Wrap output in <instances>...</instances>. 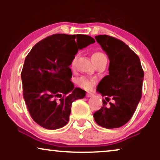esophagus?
I'll return each instance as SVG.
<instances>
[{"label":"esophagus","instance_id":"34e87169","mask_svg":"<svg viewBox=\"0 0 160 160\" xmlns=\"http://www.w3.org/2000/svg\"><path fill=\"white\" fill-rule=\"evenodd\" d=\"M92 95H93V94L92 92H86V96L87 97V98H89V97H92Z\"/></svg>","mask_w":160,"mask_h":160}]
</instances>
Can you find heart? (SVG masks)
I'll return each mask as SVG.
<instances>
[{
  "label": "heart",
  "mask_w": 160,
  "mask_h": 160,
  "mask_svg": "<svg viewBox=\"0 0 160 160\" xmlns=\"http://www.w3.org/2000/svg\"><path fill=\"white\" fill-rule=\"evenodd\" d=\"M104 57H106L102 52H94L92 54V59L93 62H96L98 60H100L101 58H104ZM77 59H78V56H75L72 60V63L71 65L74 66L76 63ZM77 83H78V86H80V87L83 88V89H89L90 88L92 87L93 83H94V81L92 79H89L88 78H86V77H81V78H78V80H77Z\"/></svg>",
  "instance_id": "1"
}]
</instances>
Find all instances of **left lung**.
<instances>
[{"label": "left lung", "mask_w": 160, "mask_h": 160, "mask_svg": "<svg viewBox=\"0 0 160 160\" xmlns=\"http://www.w3.org/2000/svg\"><path fill=\"white\" fill-rule=\"evenodd\" d=\"M95 38L107 53L110 65L109 74L97 87V92L105 97L103 107L93 117L102 127L120 128L132 118L140 102L144 71L140 58L122 40L106 34ZM110 98L113 102H109Z\"/></svg>", "instance_id": "left-lung-1"}]
</instances>
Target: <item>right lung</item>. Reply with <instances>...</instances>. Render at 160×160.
<instances>
[{"mask_svg": "<svg viewBox=\"0 0 160 160\" xmlns=\"http://www.w3.org/2000/svg\"><path fill=\"white\" fill-rule=\"evenodd\" d=\"M94 43L84 34H56L38 42L28 54L21 74L23 97L32 118L43 128L65 126L72 102L86 95L71 81L70 65L78 49Z\"/></svg>", "mask_w": 160, "mask_h": 160, "instance_id": "add662e5", "label": "right lung"}]
</instances>
